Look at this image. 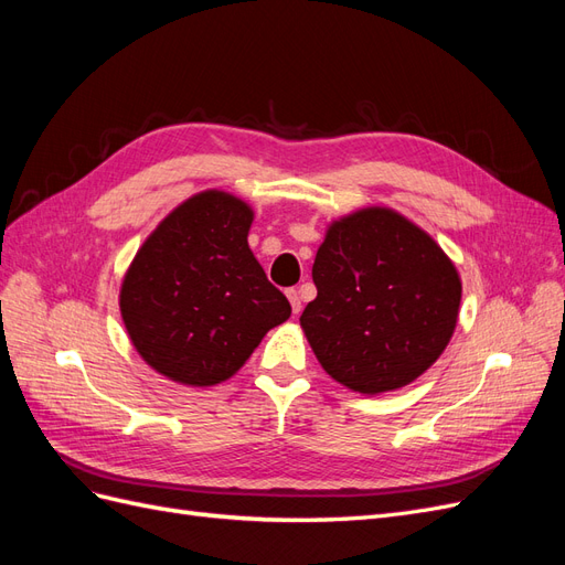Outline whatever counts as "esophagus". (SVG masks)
I'll use <instances>...</instances> for the list:
<instances>
[{
	"instance_id": "34e87169",
	"label": "esophagus",
	"mask_w": 565,
	"mask_h": 565,
	"mask_svg": "<svg viewBox=\"0 0 565 565\" xmlns=\"http://www.w3.org/2000/svg\"><path fill=\"white\" fill-rule=\"evenodd\" d=\"M287 299H289V303H292V313L295 316H299V311H301V299H299V292L297 289H287Z\"/></svg>"
}]
</instances>
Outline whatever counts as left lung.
Returning <instances> with one entry per match:
<instances>
[{"mask_svg":"<svg viewBox=\"0 0 565 565\" xmlns=\"http://www.w3.org/2000/svg\"><path fill=\"white\" fill-rule=\"evenodd\" d=\"M318 297L299 322L332 380L358 393L415 382L455 332L461 282L431 235L398 212L334 221L313 264Z\"/></svg>","mask_w":565,"mask_h":565,"instance_id":"8db88e82","label":"left lung"}]
</instances>
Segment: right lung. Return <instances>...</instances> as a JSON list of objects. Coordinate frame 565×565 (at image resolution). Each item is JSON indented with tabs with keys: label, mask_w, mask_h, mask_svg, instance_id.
I'll return each instance as SVG.
<instances>
[{
	"label": "right lung",
	"mask_w": 565,
	"mask_h": 565,
	"mask_svg": "<svg viewBox=\"0 0 565 565\" xmlns=\"http://www.w3.org/2000/svg\"><path fill=\"white\" fill-rule=\"evenodd\" d=\"M252 210L221 191L185 200L150 233L122 280L131 344L164 377L224 382L292 313L247 245Z\"/></svg>",
	"instance_id": "right-lung-1"
}]
</instances>
